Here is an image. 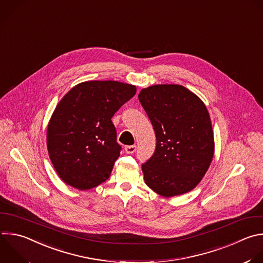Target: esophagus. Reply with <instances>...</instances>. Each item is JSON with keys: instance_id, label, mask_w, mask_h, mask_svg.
Returning a JSON list of instances; mask_svg holds the SVG:
<instances>
[{"instance_id": "obj_1", "label": "esophagus", "mask_w": 263, "mask_h": 263, "mask_svg": "<svg viewBox=\"0 0 263 263\" xmlns=\"http://www.w3.org/2000/svg\"><path fill=\"white\" fill-rule=\"evenodd\" d=\"M125 152L127 154H133L136 152V145H127L125 147Z\"/></svg>"}]
</instances>
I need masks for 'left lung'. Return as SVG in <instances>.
Instances as JSON below:
<instances>
[{"mask_svg":"<svg viewBox=\"0 0 263 263\" xmlns=\"http://www.w3.org/2000/svg\"><path fill=\"white\" fill-rule=\"evenodd\" d=\"M138 99L157 139L153 156L141 166L145 184L164 197L191 191L214 156V133L204 103L179 84L148 86Z\"/></svg>","mask_w":263,"mask_h":263,"instance_id":"8db88e82","label":"left lung"}]
</instances>
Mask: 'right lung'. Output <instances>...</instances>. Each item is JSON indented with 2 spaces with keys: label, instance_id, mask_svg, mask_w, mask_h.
Masks as SVG:
<instances>
[{
  "label": "right lung",
  "instance_id": "obj_1",
  "mask_svg": "<svg viewBox=\"0 0 263 263\" xmlns=\"http://www.w3.org/2000/svg\"><path fill=\"white\" fill-rule=\"evenodd\" d=\"M135 93L132 84L92 80L63 97L47 127V149L66 184L89 190L108 180L122 149L111 118Z\"/></svg>",
  "mask_w": 263,
  "mask_h": 263
}]
</instances>
